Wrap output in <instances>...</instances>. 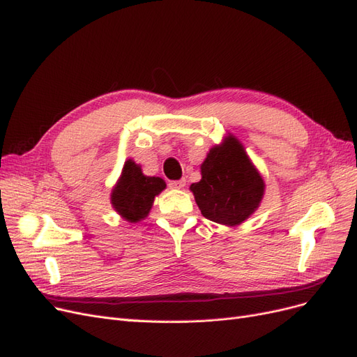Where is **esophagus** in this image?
I'll return each instance as SVG.
<instances>
[{"label":"esophagus","instance_id":"34e87169","mask_svg":"<svg viewBox=\"0 0 357 357\" xmlns=\"http://www.w3.org/2000/svg\"><path fill=\"white\" fill-rule=\"evenodd\" d=\"M186 186V180H174V181H169V188L171 189H183Z\"/></svg>","mask_w":357,"mask_h":357}]
</instances>
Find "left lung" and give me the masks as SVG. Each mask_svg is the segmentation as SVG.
Segmentation results:
<instances>
[{
    "instance_id": "left-lung-1",
    "label": "left lung",
    "mask_w": 357,
    "mask_h": 357,
    "mask_svg": "<svg viewBox=\"0 0 357 357\" xmlns=\"http://www.w3.org/2000/svg\"><path fill=\"white\" fill-rule=\"evenodd\" d=\"M190 192L204 218L225 226H238L259 208L265 181L243 143L228 134L210 149L201 164V180Z\"/></svg>"
}]
</instances>
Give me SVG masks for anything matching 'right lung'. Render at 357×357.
Segmentation results:
<instances>
[{
	"label": "right lung",
	"instance_id": "add662e5",
	"mask_svg": "<svg viewBox=\"0 0 357 357\" xmlns=\"http://www.w3.org/2000/svg\"><path fill=\"white\" fill-rule=\"evenodd\" d=\"M165 188L167 183L160 177L144 176L142 167L128 159L112 190L110 202L122 219L138 223L147 218L155 198Z\"/></svg>",
	"mask_w": 357,
	"mask_h": 357
}]
</instances>
